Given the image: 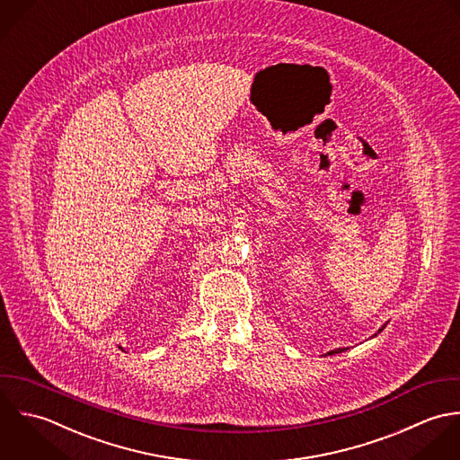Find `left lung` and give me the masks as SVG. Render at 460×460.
<instances>
[{"mask_svg": "<svg viewBox=\"0 0 460 460\" xmlns=\"http://www.w3.org/2000/svg\"><path fill=\"white\" fill-rule=\"evenodd\" d=\"M385 327V325H384ZM382 327V329H384ZM382 329H378V332H382ZM343 350H347V349H338V350H332V352H329V356H332V354H340V352H343Z\"/></svg>", "mask_w": 460, "mask_h": 460, "instance_id": "left-lung-1", "label": "left lung"}]
</instances>
